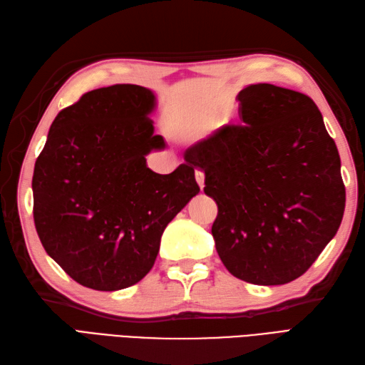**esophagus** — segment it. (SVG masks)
I'll return each mask as SVG.
<instances>
[{
	"instance_id": "obj_1",
	"label": "esophagus",
	"mask_w": 365,
	"mask_h": 365,
	"mask_svg": "<svg viewBox=\"0 0 365 365\" xmlns=\"http://www.w3.org/2000/svg\"><path fill=\"white\" fill-rule=\"evenodd\" d=\"M195 180H197V182H198V185H200V189L202 190V189H204V173H202L201 170L195 172Z\"/></svg>"
}]
</instances>
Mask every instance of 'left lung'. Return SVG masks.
<instances>
[{"mask_svg": "<svg viewBox=\"0 0 365 365\" xmlns=\"http://www.w3.org/2000/svg\"><path fill=\"white\" fill-rule=\"evenodd\" d=\"M245 125L184 152L215 200L212 235L227 271L254 285L300 277L341 226V158L308 96L271 83L238 93Z\"/></svg>", "mask_w": 365, "mask_h": 365, "instance_id": "obj_1", "label": "left lung"}]
</instances>
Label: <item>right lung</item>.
Here are the masks:
<instances>
[{"label": "right lung", "mask_w": 365, "mask_h": 365, "mask_svg": "<svg viewBox=\"0 0 365 365\" xmlns=\"http://www.w3.org/2000/svg\"><path fill=\"white\" fill-rule=\"evenodd\" d=\"M156 97L139 85L83 94L61 110L32 178L40 242L71 279L97 291L135 285L153 268L161 235L200 192L195 167L159 175L145 156L155 135Z\"/></svg>", "instance_id": "1"}]
</instances>
